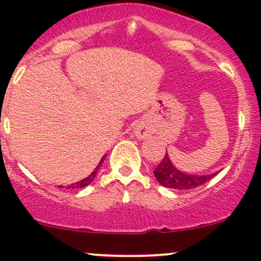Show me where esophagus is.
Listing matches in <instances>:
<instances>
[{"instance_id":"obj_1","label":"esophagus","mask_w":261,"mask_h":261,"mask_svg":"<svg viewBox=\"0 0 261 261\" xmlns=\"http://www.w3.org/2000/svg\"><path fill=\"white\" fill-rule=\"evenodd\" d=\"M134 136L138 139H145L149 136V130H148V128L144 124H139L134 128Z\"/></svg>"}]
</instances>
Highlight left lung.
<instances>
[{
    "mask_svg": "<svg viewBox=\"0 0 261 261\" xmlns=\"http://www.w3.org/2000/svg\"><path fill=\"white\" fill-rule=\"evenodd\" d=\"M217 174L218 173H213V174L208 175H194L181 172V170L174 167V164L172 163L170 158L168 156V153H165L163 161L154 170V176H155L161 186L178 190L194 189V188L206 183Z\"/></svg>",
    "mask_w": 261,
    "mask_h": 261,
    "instance_id": "obj_1",
    "label": "left lung"
}]
</instances>
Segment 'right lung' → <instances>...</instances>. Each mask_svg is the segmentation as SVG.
Here are the masks:
<instances>
[{
  "mask_svg": "<svg viewBox=\"0 0 261 261\" xmlns=\"http://www.w3.org/2000/svg\"><path fill=\"white\" fill-rule=\"evenodd\" d=\"M105 158H106V155L103 156L102 159H100L99 164L97 165V167H96V169H94L93 172L91 173V174H89L88 176H87V178L82 179V180L77 181V183H74V184H71V186H67V187H64V188H67V189H81V188H85V187H87V186H89V184H91L92 181L94 180V178H96V175H97V172H98V169H99L100 164L103 163V161H105ZM60 188H63V186H61Z\"/></svg>",
  "mask_w": 261,
  "mask_h": 261,
  "instance_id": "right-lung-1",
  "label": "right lung"
}]
</instances>
